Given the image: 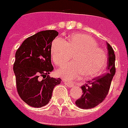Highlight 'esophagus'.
<instances>
[{
	"instance_id": "obj_1",
	"label": "esophagus",
	"mask_w": 128,
	"mask_h": 128,
	"mask_svg": "<svg viewBox=\"0 0 128 128\" xmlns=\"http://www.w3.org/2000/svg\"><path fill=\"white\" fill-rule=\"evenodd\" d=\"M64 84H66L68 87L69 88H72L74 87V84H72V83H70V82H66V81H64Z\"/></svg>"
}]
</instances>
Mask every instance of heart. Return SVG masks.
I'll return each instance as SVG.
<instances>
[{
    "mask_svg": "<svg viewBox=\"0 0 128 128\" xmlns=\"http://www.w3.org/2000/svg\"><path fill=\"white\" fill-rule=\"evenodd\" d=\"M75 54L74 62H70L58 70V76L65 80H74L84 74L86 78L99 76L107 66V54L98 47L92 36L84 34H74L68 38L58 37L51 46V56L57 66H62Z\"/></svg>",
    "mask_w": 128,
    "mask_h": 128,
    "instance_id": "heart-1",
    "label": "heart"
}]
</instances>
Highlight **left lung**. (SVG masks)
Returning <instances> with one entry per match:
<instances>
[{"instance_id":"left-lung-1","label":"left lung","mask_w":128,"mask_h":128,"mask_svg":"<svg viewBox=\"0 0 128 128\" xmlns=\"http://www.w3.org/2000/svg\"><path fill=\"white\" fill-rule=\"evenodd\" d=\"M108 58L106 73L88 81L81 87L82 96L76 101L78 107L82 109H90L96 107L104 100L108 94L112 80L116 73V56L113 48L107 43Z\"/></svg>"}]
</instances>
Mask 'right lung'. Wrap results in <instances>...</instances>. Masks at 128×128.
Wrapping results in <instances>:
<instances>
[{
	"label": "right lung",
	"instance_id": "add662e5",
	"mask_svg": "<svg viewBox=\"0 0 128 128\" xmlns=\"http://www.w3.org/2000/svg\"><path fill=\"white\" fill-rule=\"evenodd\" d=\"M58 35L54 30L41 31L27 38L15 54L13 70L17 92L25 103L32 107L46 106L60 78L49 77L54 68L51 63L52 42ZM43 77L42 80L39 78Z\"/></svg>",
	"mask_w": 128,
	"mask_h": 128
}]
</instances>
